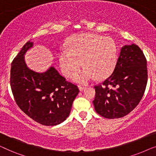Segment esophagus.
I'll use <instances>...</instances> for the list:
<instances>
[{"label":"esophagus","mask_w":156,"mask_h":156,"mask_svg":"<svg viewBox=\"0 0 156 156\" xmlns=\"http://www.w3.org/2000/svg\"><path fill=\"white\" fill-rule=\"evenodd\" d=\"M78 88H79V89H80V91H82L83 89L85 88V87L84 86H82V85H80V86L78 87Z\"/></svg>","instance_id":"obj_1"}]
</instances>
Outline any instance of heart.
I'll return each mask as SVG.
<instances>
[{"label": "heart", "instance_id": "b5f03b06", "mask_svg": "<svg viewBox=\"0 0 156 156\" xmlns=\"http://www.w3.org/2000/svg\"><path fill=\"white\" fill-rule=\"evenodd\" d=\"M69 49L62 48L59 62L62 73L72 76L82 65L84 67L76 73L73 80L77 83L89 82L97 76L109 75L116 66L118 49L111 37L94 33H82L72 36L68 40Z\"/></svg>", "mask_w": 156, "mask_h": 156}]
</instances>
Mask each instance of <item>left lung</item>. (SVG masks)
<instances>
[{
    "label": "left lung",
    "mask_w": 156,
    "mask_h": 156,
    "mask_svg": "<svg viewBox=\"0 0 156 156\" xmlns=\"http://www.w3.org/2000/svg\"><path fill=\"white\" fill-rule=\"evenodd\" d=\"M147 81V61L142 50L134 44L122 47L113 73L94 87L95 111L106 119L125 116L139 104Z\"/></svg>",
    "instance_id": "8db88e82"
}]
</instances>
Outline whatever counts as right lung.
Listing matches in <instances>:
<instances>
[{
    "mask_svg": "<svg viewBox=\"0 0 156 156\" xmlns=\"http://www.w3.org/2000/svg\"><path fill=\"white\" fill-rule=\"evenodd\" d=\"M33 47V42H27L12 61V94L19 108L36 122L44 126L59 124L69 116L80 90L66 82L54 67L41 73L28 68L25 55Z\"/></svg>",
    "mask_w": 156,
    "mask_h": 156,
    "instance_id": "add662e5",
    "label": "right lung"
}]
</instances>
